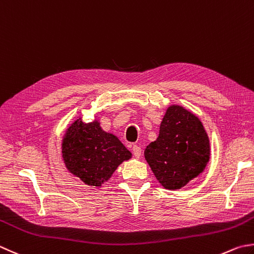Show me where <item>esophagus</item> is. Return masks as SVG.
<instances>
[{
  "label": "esophagus",
  "instance_id": "esophagus-1",
  "mask_svg": "<svg viewBox=\"0 0 254 254\" xmlns=\"http://www.w3.org/2000/svg\"><path fill=\"white\" fill-rule=\"evenodd\" d=\"M132 153H133V155L135 156V157H140L141 154H142L141 147L138 146V145H133L132 146Z\"/></svg>",
  "mask_w": 254,
  "mask_h": 254
}]
</instances>
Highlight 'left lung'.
<instances>
[{
    "label": "left lung",
    "mask_w": 254,
    "mask_h": 254,
    "mask_svg": "<svg viewBox=\"0 0 254 254\" xmlns=\"http://www.w3.org/2000/svg\"><path fill=\"white\" fill-rule=\"evenodd\" d=\"M209 138L195 114L180 106L167 109L160 135L144 152L157 181L180 190L197 177L209 161Z\"/></svg>",
    "instance_id": "left-lung-1"
}]
</instances>
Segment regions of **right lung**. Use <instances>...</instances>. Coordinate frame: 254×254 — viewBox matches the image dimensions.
Returning a JSON list of instances; mask_svg holds the SVG:
<instances>
[{"label":"right lung","instance_id":"right-lung-1","mask_svg":"<svg viewBox=\"0 0 254 254\" xmlns=\"http://www.w3.org/2000/svg\"><path fill=\"white\" fill-rule=\"evenodd\" d=\"M66 167L88 185L100 186L108 181L131 153L113 134L104 132L97 121H76L63 141Z\"/></svg>","mask_w":254,"mask_h":254}]
</instances>
